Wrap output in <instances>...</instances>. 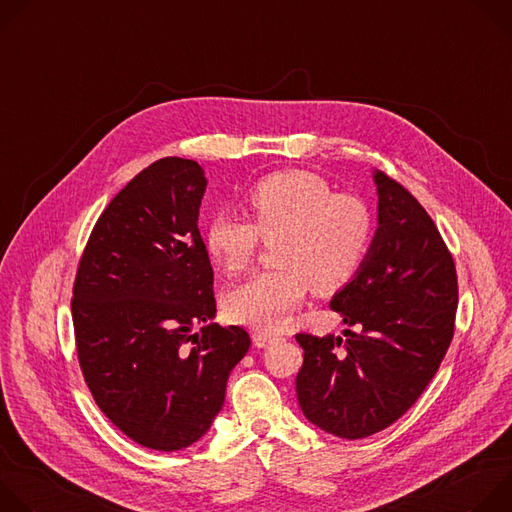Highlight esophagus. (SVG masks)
I'll use <instances>...</instances> for the list:
<instances>
[{
  "mask_svg": "<svg viewBox=\"0 0 512 512\" xmlns=\"http://www.w3.org/2000/svg\"><path fill=\"white\" fill-rule=\"evenodd\" d=\"M279 340H283L281 336H275V334H269V332H253V342H255V346L257 348H265V346H271V344H275V342H279Z\"/></svg>",
  "mask_w": 512,
  "mask_h": 512,
  "instance_id": "obj_1",
  "label": "esophagus"
}]
</instances>
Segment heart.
Wrapping results in <instances>:
<instances>
[{"label": "heart", "mask_w": 512, "mask_h": 512, "mask_svg": "<svg viewBox=\"0 0 512 512\" xmlns=\"http://www.w3.org/2000/svg\"><path fill=\"white\" fill-rule=\"evenodd\" d=\"M245 204L249 218L218 212L206 233L214 261L241 273L257 259L261 239L275 243L279 267L261 271L233 289L227 310L233 320L275 332L283 328L314 283L320 291L344 287L371 249V206L308 170L275 172L255 182Z\"/></svg>", "instance_id": "1"}]
</instances>
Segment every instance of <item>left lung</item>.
Masks as SVG:
<instances>
[{
    "label": "left lung",
    "instance_id": "obj_1",
    "mask_svg": "<svg viewBox=\"0 0 512 512\" xmlns=\"http://www.w3.org/2000/svg\"><path fill=\"white\" fill-rule=\"evenodd\" d=\"M375 182L379 231L358 275L330 302L350 326L346 338L296 334L304 348L300 407L344 440L369 437L407 413L456 330L458 273L446 241L403 184L385 172Z\"/></svg>",
    "mask_w": 512,
    "mask_h": 512
}]
</instances>
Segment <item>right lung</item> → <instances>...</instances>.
Masks as SVG:
<instances>
[{
  "label": "right lung",
  "mask_w": 512,
  "mask_h": 512,
  "mask_svg": "<svg viewBox=\"0 0 512 512\" xmlns=\"http://www.w3.org/2000/svg\"><path fill=\"white\" fill-rule=\"evenodd\" d=\"M206 188L194 160L162 158L97 218L72 285V326L85 383L135 444L176 452L206 433L227 379L251 346L216 314L214 271L198 231Z\"/></svg>",
  "instance_id": "right-lung-1"
}]
</instances>
